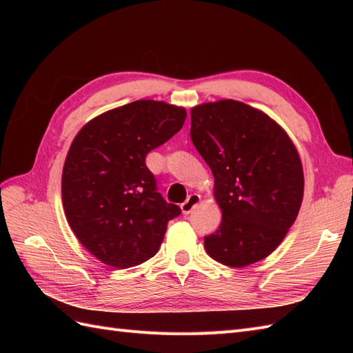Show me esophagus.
<instances>
[{
    "mask_svg": "<svg viewBox=\"0 0 353 353\" xmlns=\"http://www.w3.org/2000/svg\"><path fill=\"white\" fill-rule=\"evenodd\" d=\"M199 201H200L199 194H191V196H188V199L183 203V205H181V210H183V213H185L187 215V213H190L199 205Z\"/></svg>",
    "mask_w": 353,
    "mask_h": 353,
    "instance_id": "esophagus-1",
    "label": "esophagus"
}]
</instances>
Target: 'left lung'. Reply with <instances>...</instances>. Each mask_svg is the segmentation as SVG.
<instances>
[{
	"mask_svg": "<svg viewBox=\"0 0 353 353\" xmlns=\"http://www.w3.org/2000/svg\"><path fill=\"white\" fill-rule=\"evenodd\" d=\"M191 141L215 176L222 221L205 237L213 259L232 266L262 261L285 237L302 205L296 147L271 117L221 100L191 110Z\"/></svg>",
	"mask_w": 353,
	"mask_h": 353,
	"instance_id": "left-lung-1",
	"label": "left lung"
}]
</instances>
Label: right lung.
<instances>
[{"mask_svg":"<svg viewBox=\"0 0 353 353\" xmlns=\"http://www.w3.org/2000/svg\"><path fill=\"white\" fill-rule=\"evenodd\" d=\"M185 117L175 105L138 100L95 117L74 137L63 168V206L74 236L103 263L123 270L153 258L168 222L181 213L157 191L145 156Z\"/></svg>","mask_w":353,"mask_h":353,"instance_id":"1","label":"right lung"}]
</instances>
